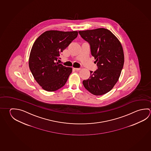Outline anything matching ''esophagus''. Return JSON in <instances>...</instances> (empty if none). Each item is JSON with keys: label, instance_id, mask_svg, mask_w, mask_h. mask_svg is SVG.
Instances as JSON below:
<instances>
[{"label": "esophagus", "instance_id": "obj_1", "mask_svg": "<svg viewBox=\"0 0 151 151\" xmlns=\"http://www.w3.org/2000/svg\"><path fill=\"white\" fill-rule=\"evenodd\" d=\"M74 69L76 70H80L81 69V68H74Z\"/></svg>", "mask_w": 151, "mask_h": 151}]
</instances>
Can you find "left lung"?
<instances>
[{
  "mask_svg": "<svg viewBox=\"0 0 151 151\" xmlns=\"http://www.w3.org/2000/svg\"><path fill=\"white\" fill-rule=\"evenodd\" d=\"M79 35L90 43L98 68L90 71L91 76L83 81L85 88L93 95H101L111 91L121 74L124 53L118 39L108 29L79 31Z\"/></svg>",
  "mask_w": 151,
  "mask_h": 151,
  "instance_id": "1",
  "label": "left lung"
}]
</instances>
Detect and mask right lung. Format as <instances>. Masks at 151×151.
Segmentation results:
<instances>
[{
  "mask_svg": "<svg viewBox=\"0 0 151 151\" xmlns=\"http://www.w3.org/2000/svg\"><path fill=\"white\" fill-rule=\"evenodd\" d=\"M77 35V31L50 30L43 33L35 41L29 54V65L35 80L43 90L53 92L66 84L72 68L57 61L61 52Z\"/></svg>",
  "mask_w": 151,
  "mask_h": 151,
  "instance_id": "add662e5",
  "label": "right lung"
}]
</instances>
